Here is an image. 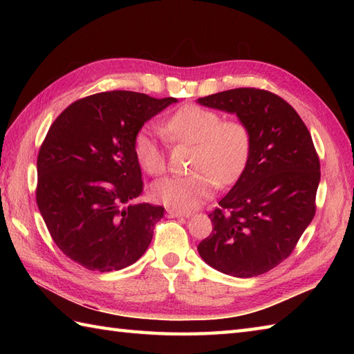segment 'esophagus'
Returning a JSON list of instances; mask_svg holds the SVG:
<instances>
[{
    "instance_id": "obj_1",
    "label": "esophagus",
    "mask_w": 354,
    "mask_h": 354,
    "mask_svg": "<svg viewBox=\"0 0 354 354\" xmlns=\"http://www.w3.org/2000/svg\"><path fill=\"white\" fill-rule=\"evenodd\" d=\"M167 216L169 217H190L192 213H184V212H176V209H167Z\"/></svg>"
}]
</instances>
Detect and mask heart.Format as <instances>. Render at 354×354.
Listing matches in <instances>:
<instances>
[{"mask_svg":"<svg viewBox=\"0 0 354 354\" xmlns=\"http://www.w3.org/2000/svg\"><path fill=\"white\" fill-rule=\"evenodd\" d=\"M164 133L173 142L194 145L192 175L164 178L152 185V196L176 212H190L212 196L216 185H231L250 162L252 138L240 120H223L219 112L184 104L165 120ZM133 153L149 175H162L165 153L156 133L142 127L133 138Z\"/></svg>","mask_w":354,"mask_h":354,"instance_id":"obj_1","label":"heart"}]
</instances>
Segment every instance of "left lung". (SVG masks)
<instances>
[{
	"label": "left lung",
	"instance_id": "obj_1",
	"mask_svg": "<svg viewBox=\"0 0 354 354\" xmlns=\"http://www.w3.org/2000/svg\"><path fill=\"white\" fill-rule=\"evenodd\" d=\"M198 103L236 114L252 138L250 162L208 214L214 228L198 251L227 275H261L289 257L317 212L321 170L310 132L288 102L265 89H228Z\"/></svg>",
	"mask_w": 354,
	"mask_h": 354
}]
</instances>
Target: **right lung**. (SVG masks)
<instances>
[{
  "label": "right lung",
  "mask_w": 354,
  "mask_h": 354,
  "mask_svg": "<svg viewBox=\"0 0 354 354\" xmlns=\"http://www.w3.org/2000/svg\"><path fill=\"white\" fill-rule=\"evenodd\" d=\"M175 97L133 91L84 97L61 112L37 155L36 202L51 239L73 261L111 272L137 261L164 207L142 192L133 138Z\"/></svg>",
  "instance_id": "add662e5"
}]
</instances>
